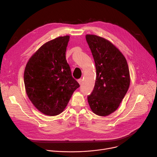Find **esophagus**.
Wrapping results in <instances>:
<instances>
[{"mask_svg":"<svg viewBox=\"0 0 157 157\" xmlns=\"http://www.w3.org/2000/svg\"><path fill=\"white\" fill-rule=\"evenodd\" d=\"M78 82L79 83V84H80V85H81L82 82V78H80V79H78Z\"/></svg>","mask_w":157,"mask_h":157,"instance_id":"esophagus-1","label":"esophagus"}]
</instances>
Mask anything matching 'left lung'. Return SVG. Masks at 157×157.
I'll use <instances>...</instances> for the list:
<instances>
[{
	"label": "left lung",
	"mask_w": 157,
	"mask_h": 157,
	"mask_svg": "<svg viewBox=\"0 0 157 157\" xmlns=\"http://www.w3.org/2000/svg\"><path fill=\"white\" fill-rule=\"evenodd\" d=\"M86 39L94 60L96 78L93 91L87 96L96 115L107 116L117 110L130 84L128 66L124 56L109 40L93 34Z\"/></svg>",
	"instance_id": "obj_1"
}]
</instances>
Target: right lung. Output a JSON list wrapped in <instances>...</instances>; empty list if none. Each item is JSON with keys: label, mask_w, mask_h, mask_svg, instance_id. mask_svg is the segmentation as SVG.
Instances as JSON below:
<instances>
[{"label": "right lung", "mask_w": 157, "mask_h": 157, "mask_svg": "<svg viewBox=\"0 0 157 157\" xmlns=\"http://www.w3.org/2000/svg\"><path fill=\"white\" fill-rule=\"evenodd\" d=\"M69 36L50 40L28 61L24 84L28 98L41 113L54 116L68 105L73 92L80 87L71 75L66 60Z\"/></svg>", "instance_id": "right-lung-1"}]
</instances>
